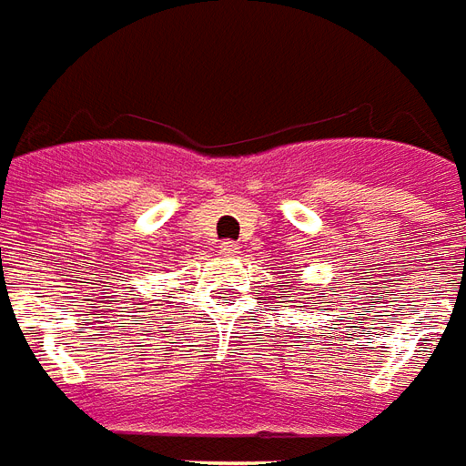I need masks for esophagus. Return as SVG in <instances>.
<instances>
[{"instance_id":"34e87169","label":"esophagus","mask_w":466,"mask_h":466,"mask_svg":"<svg viewBox=\"0 0 466 466\" xmlns=\"http://www.w3.org/2000/svg\"><path fill=\"white\" fill-rule=\"evenodd\" d=\"M218 250H220V256H238V243L236 240H220Z\"/></svg>"}]
</instances>
